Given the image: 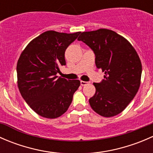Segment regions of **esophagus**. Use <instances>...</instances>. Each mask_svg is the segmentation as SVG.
<instances>
[{"instance_id": "obj_1", "label": "esophagus", "mask_w": 153, "mask_h": 153, "mask_svg": "<svg viewBox=\"0 0 153 153\" xmlns=\"http://www.w3.org/2000/svg\"><path fill=\"white\" fill-rule=\"evenodd\" d=\"M88 82L86 81H81V86H85L86 84H87Z\"/></svg>"}]
</instances>
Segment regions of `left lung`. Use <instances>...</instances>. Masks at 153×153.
Masks as SVG:
<instances>
[{
    "label": "left lung",
    "instance_id": "obj_1",
    "mask_svg": "<svg viewBox=\"0 0 153 153\" xmlns=\"http://www.w3.org/2000/svg\"><path fill=\"white\" fill-rule=\"evenodd\" d=\"M78 40L93 51L95 65L105 74L101 82L93 84L96 91L89 100L91 107L107 118L121 113L141 84L142 66L136 51L124 37L106 29L84 32Z\"/></svg>",
    "mask_w": 153,
    "mask_h": 153
}]
</instances>
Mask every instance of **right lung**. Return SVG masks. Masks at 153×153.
<instances>
[{
	"mask_svg": "<svg viewBox=\"0 0 153 153\" xmlns=\"http://www.w3.org/2000/svg\"><path fill=\"white\" fill-rule=\"evenodd\" d=\"M81 32L72 34L47 31L32 40L17 64L18 86L24 101L37 114L56 118L67 112L79 80L57 76L66 65L67 48Z\"/></svg>",
	"mask_w": 153,
	"mask_h": 153,
	"instance_id": "add662e5",
	"label": "right lung"
}]
</instances>
